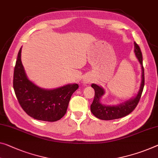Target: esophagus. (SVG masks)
Returning <instances> with one entry per match:
<instances>
[{
	"mask_svg": "<svg viewBox=\"0 0 158 158\" xmlns=\"http://www.w3.org/2000/svg\"><path fill=\"white\" fill-rule=\"evenodd\" d=\"M93 81V80L92 78H90L89 77H86L83 80V82L85 84H87V83H90V82Z\"/></svg>",
	"mask_w": 158,
	"mask_h": 158,
	"instance_id": "1",
	"label": "esophagus"
}]
</instances>
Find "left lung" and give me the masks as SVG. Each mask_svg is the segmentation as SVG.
Returning <instances> with one entry per match:
<instances>
[{
  "label": "left lung",
  "mask_w": 158,
  "mask_h": 158,
  "mask_svg": "<svg viewBox=\"0 0 158 158\" xmlns=\"http://www.w3.org/2000/svg\"><path fill=\"white\" fill-rule=\"evenodd\" d=\"M134 52L137 59L141 65L142 74L141 82L139 90L134 98L128 99L123 102L116 104V105H105L101 103L100 99L105 91L102 87L99 86L96 84H92L91 86L94 89V98L93 103L90 106L91 112L97 118L102 120H113L116 118H122L133 111L137 106L138 102L140 100L143 89L144 87V69L143 66V56L140 48L136 43L134 42Z\"/></svg>",
  "instance_id": "left-lung-1"
}]
</instances>
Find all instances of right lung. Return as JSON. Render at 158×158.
<instances>
[{
	"label": "right lung",
	"mask_w": 158,
	"mask_h": 158,
	"mask_svg": "<svg viewBox=\"0 0 158 158\" xmlns=\"http://www.w3.org/2000/svg\"><path fill=\"white\" fill-rule=\"evenodd\" d=\"M20 48L14 69L13 88L21 107L35 119L56 121L66 113L73 93L77 84H68L54 89H44L30 81L21 61Z\"/></svg>",
	"instance_id": "right-lung-1"
}]
</instances>
